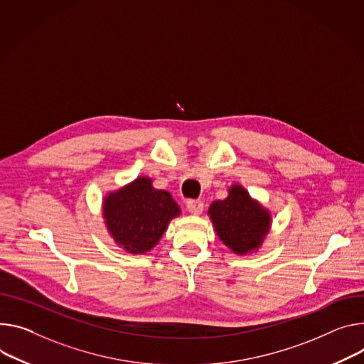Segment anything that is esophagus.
<instances>
[{"label": "esophagus", "instance_id": "34e87169", "mask_svg": "<svg viewBox=\"0 0 364 364\" xmlns=\"http://www.w3.org/2000/svg\"><path fill=\"white\" fill-rule=\"evenodd\" d=\"M187 210L193 215H200L203 212V202L202 200H188Z\"/></svg>", "mask_w": 364, "mask_h": 364}]
</instances>
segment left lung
<instances>
[{"instance_id":"obj_1","label":"left lung","mask_w":364,"mask_h":364,"mask_svg":"<svg viewBox=\"0 0 364 364\" xmlns=\"http://www.w3.org/2000/svg\"><path fill=\"white\" fill-rule=\"evenodd\" d=\"M209 216L220 241L238 255L257 251L272 226L270 212L240 184L229 187L225 200L210 205Z\"/></svg>"}]
</instances>
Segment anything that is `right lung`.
I'll use <instances>...</instances> for the list:
<instances>
[{
	"label": "right lung",
	"mask_w": 364,
	"mask_h": 364,
	"mask_svg": "<svg viewBox=\"0 0 364 364\" xmlns=\"http://www.w3.org/2000/svg\"><path fill=\"white\" fill-rule=\"evenodd\" d=\"M178 215L180 208L173 196L154 188L148 177H138L117 191L109 193L103 202V218L109 234L130 254L151 251L170 220Z\"/></svg>",
	"instance_id": "1"
}]
</instances>
